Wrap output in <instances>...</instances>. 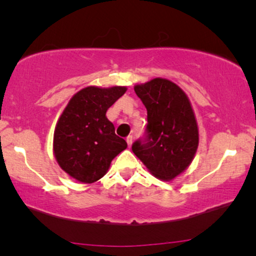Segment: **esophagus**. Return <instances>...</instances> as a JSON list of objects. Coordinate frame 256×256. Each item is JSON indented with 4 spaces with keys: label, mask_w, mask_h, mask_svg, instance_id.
Instances as JSON below:
<instances>
[{
    "label": "esophagus",
    "mask_w": 256,
    "mask_h": 256,
    "mask_svg": "<svg viewBox=\"0 0 256 256\" xmlns=\"http://www.w3.org/2000/svg\"><path fill=\"white\" fill-rule=\"evenodd\" d=\"M126 142H128V146H132V142H134V137H132L131 134H130V136L126 137Z\"/></svg>",
    "instance_id": "34e87169"
}]
</instances>
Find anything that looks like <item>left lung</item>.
<instances>
[{
    "label": "left lung",
    "instance_id": "1",
    "mask_svg": "<svg viewBox=\"0 0 256 256\" xmlns=\"http://www.w3.org/2000/svg\"><path fill=\"white\" fill-rule=\"evenodd\" d=\"M134 92L146 108L148 124L132 152L152 175L172 180L188 167L198 148V126L190 100L164 78L136 86Z\"/></svg>",
    "mask_w": 256,
    "mask_h": 256
}]
</instances>
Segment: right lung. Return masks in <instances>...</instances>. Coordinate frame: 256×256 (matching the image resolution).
<instances>
[{
  "mask_svg": "<svg viewBox=\"0 0 256 256\" xmlns=\"http://www.w3.org/2000/svg\"><path fill=\"white\" fill-rule=\"evenodd\" d=\"M126 92L125 87H87L76 93L58 120L54 150L66 173L84 184L101 178L112 160L126 149L114 125L106 118L107 110Z\"/></svg>",
  "mask_w": 256,
  "mask_h": 256,
  "instance_id": "1",
  "label": "right lung"
}]
</instances>
